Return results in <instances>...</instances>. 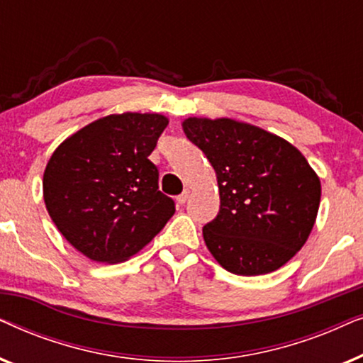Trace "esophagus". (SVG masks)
<instances>
[{
	"mask_svg": "<svg viewBox=\"0 0 363 363\" xmlns=\"http://www.w3.org/2000/svg\"><path fill=\"white\" fill-rule=\"evenodd\" d=\"M188 198H190V191L185 190L180 196H177V203L178 205H185V203L188 201Z\"/></svg>",
	"mask_w": 363,
	"mask_h": 363,
	"instance_id": "esophagus-1",
	"label": "esophagus"
}]
</instances>
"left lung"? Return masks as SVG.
Segmentation results:
<instances>
[{
  "mask_svg": "<svg viewBox=\"0 0 363 363\" xmlns=\"http://www.w3.org/2000/svg\"><path fill=\"white\" fill-rule=\"evenodd\" d=\"M182 125L216 172L220 213L203 228L213 257L238 276L279 269L314 228L317 173L292 143L251 123L188 117Z\"/></svg>",
  "mask_w": 363,
  "mask_h": 363,
  "instance_id": "left-lung-1",
  "label": "left lung"
}]
</instances>
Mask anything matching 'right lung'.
<instances>
[{"label": "right lung", "instance_id": "obj_1", "mask_svg": "<svg viewBox=\"0 0 363 363\" xmlns=\"http://www.w3.org/2000/svg\"><path fill=\"white\" fill-rule=\"evenodd\" d=\"M167 125L162 113H112L72 133L49 158L43 177L46 210L89 259L127 261L175 213L148 160Z\"/></svg>", "mask_w": 363, "mask_h": 363}]
</instances>
